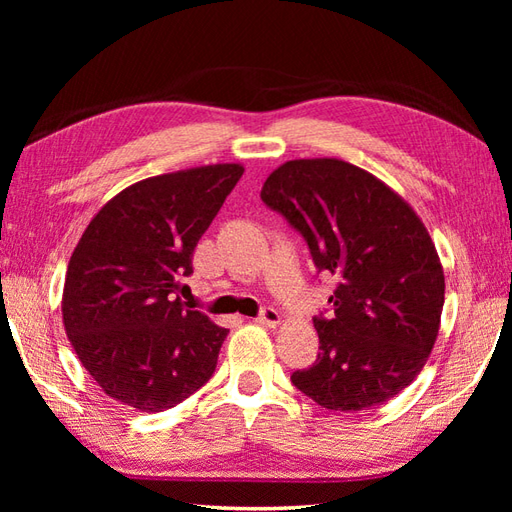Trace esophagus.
I'll use <instances>...</instances> for the list:
<instances>
[{
	"label": "esophagus",
	"instance_id": "obj_1",
	"mask_svg": "<svg viewBox=\"0 0 512 512\" xmlns=\"http://www.w3.org/2000/svg\"><path fill=\"white\" fill-rule=\"evenodd\" d=\"M257 323L266 325V328H277V325L281 323V314L275 308H264L262 314L257 317Z\"/></svg>",
	"mask_w": 512,
	"mask_h": 512
}]
</instances>
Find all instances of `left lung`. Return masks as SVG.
<instances>
[{"instance_id": "8db88e82", "label": "left lung", "mask_w": 512, "mask_h": 512, "mask_svg": "<svg viewBox=\"0 0 512 512\" xmlns=\"http://www.w3.org/2000/svg\"><path fill=\"white\" fill-rule=\"evenodd\" d=\"M262 200L306 237L317 268L339 277L334 314L314 317L317 363L292 385L334 411L385 405L438 339L444 270L427 226L383 180L341 158L284 162Z\"/></svg>"}]
</instances>
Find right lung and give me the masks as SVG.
Returning a JSON list of instances; mask_svg holds the SVG:
<instances>
[{"label":"right lung","mask_w":512,"mask_h":512,"mask_svg":"<svg viewBox=\"0 0 512 512\" xmlns=\"http://www.w3.org/2000/svg\"><path fill=\"white\" fill-rule=\"evenodd\" d=\"M239 162L145 178L92 217L70 257L61 314L107 396L156 413L215 372L228 330L178 297L202 233L242 178Z\"/></svg>","instance_id":"obj_1"}]
</instances>
